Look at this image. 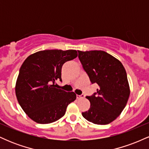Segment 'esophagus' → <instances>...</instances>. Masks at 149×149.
I'll return each mask as SVG.
<instances>
[{
    "label": "esophagus",
    "instance_id": "34e87169",
    "mask_svg": "<svg viewBox=\"0 0 149 149\" xmlns=\"http://www.w3.org/2000/svg\"><path fill=\"white\" fill-rule=\"evenodd\" d=\"M85 97V95H76V98L78 99V100H80V99H83Z\"/></svg>",
    "mask_w": 149,
    "mask_h": 149
}]
</instances>
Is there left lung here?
<instances>
[{
    "label": "left lung",
    "instance_id": "obj_1",
    "mask_svg": "<svg viewBox=\"0 0 149 149\" xmlns=\"http://www.w3.org/2000/svg\"><path fill=\"white\" fill-rule=\"evenodd\" d=\"M78 52L91 83L100 87L94 95L86 97L90 108L82 115L92 123H110L123 111L130 94L125 69L118 59L104 51Z\"/></svg>",
    "mask_w": 149,
    "mask_h": 149
}]
</instances>
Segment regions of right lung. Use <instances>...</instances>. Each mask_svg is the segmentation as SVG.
<instances>
[{
  "instance_id": "1",
  "label": "right lung",
  "mask_w": 149,
  "mask_h": 149,
  "mask_svg": "<svg viewBox=\"0 0 149 149\" xmlns=\"http://www.w3.org/2000/svg\"><path fill=\"white\" fill-rule=\"evenodd\" d=\"M75 49H47L29 56L19 69L15 93L26 115L40 124L55 122L64 116L66 108L76 99L73 92L56 88L61 81V67L75 59Z\"/></svg>"
}]
</instances>
